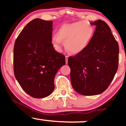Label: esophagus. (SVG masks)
Instances as JSON below:
<instances>
[{"label": "esophagus", "mask_w": 126, "mask_h": 126, "mask_svg": "<svg viewBox=\"0 0 126 126\" xmlns=\"http://www.w3.org/2000/svg\"><path fill=\"white\" fill-rule=\"evenodd\" d=\"M68 56H66V63H68Z\"/></svg>", "instance_id": "1"}]
</instances>
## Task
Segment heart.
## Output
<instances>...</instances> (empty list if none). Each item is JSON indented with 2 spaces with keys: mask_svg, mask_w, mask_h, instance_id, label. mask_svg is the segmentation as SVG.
<instances>
[{
  "mask_svg": "<svg viewBox=\"0 0 126 126\" xmlns=\"http://www.w3.org/2000/svg\"><path fill=\"white\" fill-rule=\"evenodd\" d=\"M94 29L84 21L65 24L59 28L57 33L51 37V43L56 50L61 52L63 41L68 51L76 54L83 51L93 38Z\"/></svg>",
  "mask_w": 126,
  "mask_h": 126,
  "instance_id": "heart-1",
  "label": "heart"
}]
</instances>
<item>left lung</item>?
Segmentation results:
<instances>
[{
	"label": "left lung",
	"mask_w": 126,
	"mask_h": 126,
	"mask_svg": "<svg viewBox=\"0 0 126 126\" xmlns=\"http://www.w3.org/2000/svg\"><path fill=\"white\" fill-rule=\"evenodd\" d=\"M91 24L96 27L90 43L68 62L72 87L85 96L99 94L109 87L119 62V46L109 25L101 19Z\"/></svg>",
	"instance_id": "obj_1"
}]
</instances>
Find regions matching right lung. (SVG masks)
<instances>
[{
  "label": "right lung",
  "instance_id": "obj_1",
  "mask_svg": "<svg viewBox=\"0 0 126 126\" xmlns=\"http://www.w3.org/2000/svg\"><path fill=\"white\" fill-rule=\"evenodd\" d=\"M51 21L36 18L21 31L14 46V74L22 88L35 98L50 95L54 79L65 64V57L57 52L51 43Z\"/></svg>",
  "mask_w": 126,
  "mask_h": 126
}]
</instances>
